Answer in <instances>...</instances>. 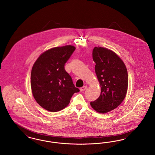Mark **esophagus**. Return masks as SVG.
<instances>
[{
  "label": "esophagus",
  "mask_w": 155,
  "mask_h": 155,
  "mask_svg": "<svg viewBox=\"0 0 155 155\" xmlns=\"http://www.w3.org/2000/svg\"><path fill=\"white\" fill-rule=\"evenodd\" d=\"M87 88V86H83L82 87H81V88H80V91L82 92V91H85Z\"/></svg>",
  "instance_id": "esophagus-1"
}]
</instances>
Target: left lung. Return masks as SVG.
Returning <instances> with one entry per match:
<instances>
[{"label":"left lung","instance_id":"obj_1","mask_svg":"<svg viewBox=\"0 0 155 155\" xmlns=\"http://www.w3.org/2000/svg\"><path fill=\"white\" fill-rule=\"evenodd\" d=\"M92 56L101 92L99 97L90 104L96 111L104 114L117 108L125 99L128 73L123 61L111 50L95 47Z\"/></svg>","mask_w":155,"mask_h":155}]
</instances>
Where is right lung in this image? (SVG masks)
I'll return each mask as SVG.
<instances>
[{
    "label": "right lung",
    "instance_id": "1",
    "mask_svg": "<svg viewBox=\"0 0 155 155\" xmlns=\"http://www.w3.org/2000/svg\"><path fill=\"white\" fill-rule=\"evenodd\" d=\"M75 49L73 45L54 47L43 52L34 63L31 73V87L34 99L51 112L63 110L70 103L75 87L64 64Z\"/></svg>",
    "mask_w": 155,
    "mask_h": 155
}]
</instances>
